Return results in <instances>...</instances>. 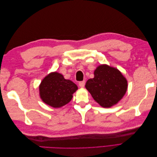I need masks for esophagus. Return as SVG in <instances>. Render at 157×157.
<instances>
[{"instance_id":"esophagus-1","label":"esophagus","mask_w":157,"mask_h":157,"mask_svg":"<svg viewBox=\"0 0 157 157\" xmlns=\"http://www.w3.org/2000/svg\"><path fill=\"white\" fill-rule=\"evenodd\" d=\"M78 85H79V86L80 87V88H84V85H85V81H80V82H78Z\"/></svg>"}]
</instances>
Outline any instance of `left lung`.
<instances>
[{
	"instance_id": "8db88e82",
	"label": "left lung",
	"mask_w": 157,
	"mask_h": 157,
	"mask_svg": "<svg viewBox=\"0 0 157 157\" xmlns=\"http://www.w3.org/2000/svg\"><path fill=\"white\" fill-rule=\"evenodd\" d=\"M94 73V77L87 80L85 87L101 107L115 105L126 92V78L117 69L107 65L98 66Z\"/></svg>"
}]
</instances>
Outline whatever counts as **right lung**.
<instances>
[{"label":"right lung","mask_w":157,"mask_h":157,"mask_svg":"<svg viewBox=\"0 0 157 157\" xmlns=\"http://www.w3.org/2000/svg\"><path fill=\"white\" fill-rule=\"evenodd\" d=\"M78 87L70 80L57 72L51 73L42 80L39 86L40 96L46 104L59 108L67 104Z\"/></svg>","instance_id":"add662e5"}]
</instances>
